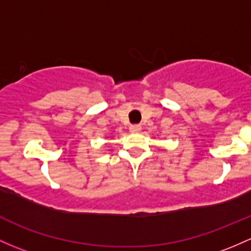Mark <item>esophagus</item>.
<instances>
[{"mask_svg": "<svg viewBox=\"0 0 251 251\" xmlns=\"http://www.w3.org/2000/svg\"><path fill=\"white\" fill-rule=\"evenodd\" d=\"M129 130H130V133H140V131H141V126H139V125L130 126Z\"/></svg>", "mask_w": 251, "mask_h": 251, "instance_id": "esophagus-1", "label": "esophagus"}]
</instances>
